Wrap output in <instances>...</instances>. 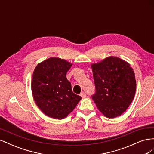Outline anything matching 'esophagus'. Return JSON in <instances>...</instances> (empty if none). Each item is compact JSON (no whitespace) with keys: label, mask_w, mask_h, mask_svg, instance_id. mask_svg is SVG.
<instances>
[{"label":"esophagus","mask_w":154,"mask_h":154,"mask_svg":"<svg viewBox=\"0 0 154 154\" xmlns=\"http://www.w3.org/2000/svg\"><path fill=\"white\" fill-rule=\"evenodd\" d=\"M86 94H85V92H82L81 93V94H80V96L82 97V98H85V97H86Z\"/></svg>","instance_id":"obj_1"}]
</instances>
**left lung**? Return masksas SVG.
Segmentation results:
<instances>
[{"label": "left lung", "instance_id": "obj_1", "mask_svg": "<svg viewBox=\"0 0 154 154\" xmlns=\"http://www.w3.org/2000/svg\"><path fill=\"white\" fill-rule=\"evenodd\" d=\"M96 86L92 100L107 118L123 114L134 99L136 81L129 63L117 57H106L91 64Z\"/></svg>", "mask_w": 154, "mask_h": 154}]
</instances>
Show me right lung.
I'll use <instances>...</instances> for the list:
<instances>
[{
  "label": "right lung",
  "instance_id": "1",
  "mask_svg": "<svg viewBox=\"0 0 154 154\" xmlns=\"http://www.w3.org/2000/svg\"><path fill=\"white\" fill-rule=\"evenodd\" d=\"M72 63L51 57L35 67L31 91L36 105L48 117L62 119L75 109L82 97L74 94L66 78Z\"/></svg>",
  "mask_w": 154,
  "mask_h": 154
}]
</instances>
